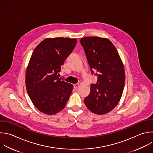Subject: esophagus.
Segmentation results:
<instances>
[{
    "mask_svg": "<svg viewBox=\"0 0 153 153\" xmlns=\"http://www.w3.org/2000/svg\"><path fill=\"white\" fill-rule=\"evenodd\" d=\"M79 84L78 83H77V84H74V88L76 89V88L79 87Z\"/></svg>",
    "mask_w": 153,
    "mask_h": 153,
    "instance_id": "obj_1",
    "label": "esophagus"
}]
</instances>
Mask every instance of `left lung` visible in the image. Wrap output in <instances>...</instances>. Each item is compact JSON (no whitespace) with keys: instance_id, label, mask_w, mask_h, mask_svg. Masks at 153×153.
<instances>
[{"instance_id":"8db88e82","label":"left lung","mask_w":153,"mask_h":153,"mask_svg":"<svg viewBox=\"0 0 153 153\" xmlns=\"http://www.w3.org/2000/svg\"><path fill=\"white\" fill-rule=\"evenodd\" d=\"M91 72H97V83L92 84L84 103L92 112L102 115L111 111L121 97L125 82L123 63L114 44L97 36L81 39Z\"/></svg>"}]
</instances>
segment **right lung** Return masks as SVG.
Returning <instances> with one entry per match:
<instances>
[{"label": "right lung", "instance_id": "right-lung-1", "mask_svg": "<svg viewBox=\"0 0 153 153\" xmlns=\"http://www.w3.org/2000/svg\"><path fill=\"white\" fill-rule=\"evenodd\" d=\"M76 41L75 38H47L32 53L26 69V86L33 104L44 114L60 112L69 100L73 85L59 75Z\"/></svg>", "mask_w": 153, "mask_h": 153}]
</instances>
